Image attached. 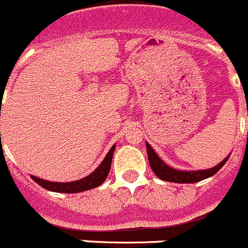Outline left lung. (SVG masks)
I'll return each mask as SVG.
<instances>
[{
    "label": "left lung",
    "instance_id": "1",
    "mask_svg": "<svg viewBox=\"0 0 248 248\" xmlns=\"http://www.w3.org/2000/svg\"><path fill=\"white\" fill-rule=\"evenodd\" d=\"M147 145V153H148V160L152 167V170L154 174L160 178L162 181L166 182H173V183H196V182L203 181V179L209 178L215 175L218 172L222 167L225 166L226 162L228 160L231 154H228L225 159L218 163L217 166L209 169H202V170H181V169H175L169 167L168 164L163 162L160 159V156L154 152V149L149 145V143H145Z\"/></svg>",
    "mask_w": 248,
    "mask_h": 248
}]
</instances>
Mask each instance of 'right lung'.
Wrapping results in <instances>:
<instances>
[{"label": "right lung", "instance_id": "right-lung-1", "mask_svg": "<svg viewBox=\"0 0 248 248\" xmlns=\"http://www.w3.org/2000/svg\"><path fill=\"white\" fill-rule=\"evenodd\" d=\"M114 150H115V144L110 148L107 156H105L103 162L100 163V166L95 169L94 172L90 173V174L86 175V177H84V178L79 179V181L63 182V183H60V182L45 181V179L37 178L35 175H31V178H32L37 185L41 186L42 188H45V189L47 190H51V192H59V193H80V192H84V190L93 189V188L100 186L101 183L107 179L108 174H109L110 166H111V159H113Z\"/></svg>", "mask_w": 248, "mask_h": 248}]
</instances>
